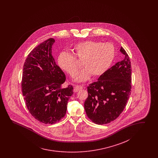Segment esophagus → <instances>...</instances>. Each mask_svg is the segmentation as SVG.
Returning a JSON list of instances; mask_svg holds the SVG:
<instances>
[{
	"label": "esophagus",
	"instance_id": "1",
	"mask_svg": "<svg viewBox=\"0 0 158 158\" xmlns=\"http://www.w3.org/2000/svg\"><path fill=\"white\" fill-rule=\"evenodd\" d=\"M82 89H83V86L81 85H76L75 87V89H74V91L77 92V91H79V90H81Z\"/></svg>",
	"mask_w": 158,
	"mask_h": 158
}]
</instances>
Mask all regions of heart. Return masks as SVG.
I'll return each mask as SVG.
<instances>
[{
	"instance_id": "heart-1",
	"label": "heart",
	"mask_w": 158,
	"mask_h": 158,
	"mask_svg": "<svg viewBox=\"0 0 158 158\" xmlns=\"http://www.w3.org/2000/svg\"><path fill=\"white\" fill-rule=\"evenodd\" d=\"M72 50L77 58L83 61L86 67L76 75L75 79L77 81H86L91 75L93 77L102 75L110 68L115 57V48L110 43L86 40L75 44ZM58 62L60 67L71 77L82 65L74 56L66 52L59 54Z\"/></svg>"
}]
</instances>
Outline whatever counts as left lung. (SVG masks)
<instances>
[{
  "instance_id": "8db88e82",
  "label": "left lung",
  "mask_w": 158,
  "mask_h": 158,
  "mask_svg": "<svg viewBox=\"0 0 158 158\" xmlns=\"http://www.w3.org/2000/svg\"><path fill=\"white\" fill-rule=\"evenodd\" d=\"M120 52L124 55L123 60L87 87L85 110L88 118L96 124H107L116 119L124 110L131 94V62L122 47Z\"/></svg>"
}]
</instances>
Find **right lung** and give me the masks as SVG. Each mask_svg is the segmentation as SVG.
I'll use <instances>...</instances> for the list:
<instances>
[{"instance_id":"obj_1","label":"right lung","mask_w":158,"mask_h":158,"mask_svg":"<svg viewBox=\"0 0 158 158\" xmlns=\"http://www.w3.org/2000/svg\"><path fill=\"white\" fill-rule=\"evenodd\" d=\"M55 40L50 38L34 48L24 62L22 92L29 112L40 122L53 124L66 114L73 86L63 87L66 77L52 55Z\"/></svg>"}]
</instances>
